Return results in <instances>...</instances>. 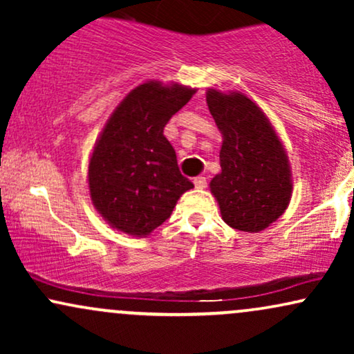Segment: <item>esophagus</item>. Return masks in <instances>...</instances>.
Instances as JSON below:
<instances>
[{"label":"esophagus","mask_w":354,"mask_h":354,"mask_svg":"<svg viewBox=\"0 0 354 354\" xmlns=\"http://www.w3.org/2000/svg\"><path fill=\"white\" fill-rule=\"evenodd\" d=\"M194 186H196L198 189H205L206 188V185H208V183H206V178H203V176H198V178H194Z\"/></svg>","instance_id":"esophagus-1"}]
</instances>
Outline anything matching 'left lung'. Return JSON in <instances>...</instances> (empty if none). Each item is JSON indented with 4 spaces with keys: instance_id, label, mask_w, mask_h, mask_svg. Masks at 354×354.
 <instances>
[{
    "instance_id": "8db88e82",
    "label": "left lung",
    "mask_w": 354,
    "mask_h": 354,
    "mask_svg": "<svg viewBox=\"0 0 354 354\" xmlns=\"http://www.w3.org/2000/svg\"><path fill=\"white\" fill-rule=\"evenodd\" d=\"M223 136L221 171L209 183L226 225L245 233L266 230L293 196L290 158L270 118L241 91H206Z\"/></svg>"
}]
</instances>
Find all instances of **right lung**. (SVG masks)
Listing matches in <instances>:
<instances>
[{"label":"right lung","mask_w":354,"mask_h":354,"mask_svg":"<svg viewBox=\"0 0 354 354\" xmlns=\"http://www.w3.org/2000/svg\"><path fill=\"white\" fill-rule=\"evenodd\" d=\"M194 93L180 83L145 81L108 118L89 154L86 178L93 206L113 230L149 236L193 188L163 129Z\"/></svg>","instance_id":"add662e5"}]
</instances>
